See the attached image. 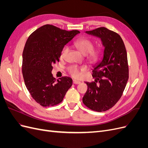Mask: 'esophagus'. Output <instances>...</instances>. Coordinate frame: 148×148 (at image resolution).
Masks as SVG:
<instances>
[{
  "mask_svg": "<svg viewBox=\"0 0 148 148\" xmlns=\"http://www.w3.org/2000/svg\"><path fill=\"white\" fill-rule=\"evenodd\" d=\"M73 83L75 84H78L80 83V82L79 81H77V80H75V79H73Z\"/></svg>",
  "mask_w": 148,
  "mask_h": 148,
  "instance_id": "1",
  "label": "esophagus"
}]
</instances>
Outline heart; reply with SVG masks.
I'll return each instance as SVG.
<instances>
[{
  "mask_svg": "<svg viewBox=\"0 0 148 148\" xmlns=\"http://www.w3.org/2000/svg\"><path fill=\"white\" fill-rule=\"evenodd\" d=\"M75 46L83 55L86 56V59L91 63L95 62L99 59L101 51L99 48H94V42L92 40L86 37H82L77 40L75 43ZM69 52L68 46H64L62 49L60 58L64 59ZM84 69L77 66H70L68 68V72L73 78L79 77Z\"/></svg>",
  "mask_w": 148,
  "mask_h": 148,
  "instance_id": "1",
  "label": "heart"
}]
</instances>
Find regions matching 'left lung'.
Returning <instances> with one entry per match:
<instances>
[{
  "label": "left lung",
  "mask_w": 148,
  "mask_h": 148,
  "mask_svg": "<svg viewBox=\"0 0 148 148\" xmlns=\"http://www.w3.org/2000/svg\"><path fill=\"white\" fill-rule=\"evenodd\" d=\"M101 38L104 46L102 61L92 70L95 82H86L87 91L83 102L96 112L110 109L122 96L128 79L127 53L123 40L117 33L104 27L86 31Z\"/></svg>",
  "instance_id": "left-lung-1"
}]
</instances>
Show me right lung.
Returning <instances> with one entry per match:
<instances>
[{"instance_id":"right-lung-1","label":"right lung","mask_w":148,"mask_h":148,"mask_svg":"<svg viewBox=\"0 0 148 148\" xmlns=\"http://www.w3.org/2000/svg\"><path fill=\"white\" fill-rule=\"evenodd\" d=\"M79 33L52 25L35 30L28 38L23 52L22 73L26 87L33 99L43 107L53 106L63 101L72 79L53 77L52 65L59 62L62 49Z\"/></svg>"}]
</instances>
